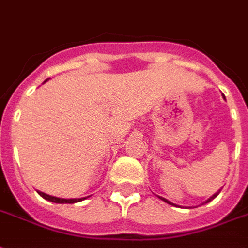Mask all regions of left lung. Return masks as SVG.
<instances>
[{"instance_id":"8db88e82","label":"left lung","mask_w":248,"mask_h":248,"mask_svg":"<svg viewBox=\"0 0 248 248\" xmlns=\"http://www.w3.org/2000/svg\"><path fill=\"white\" fill-rule=\"evenodd\" d=\"M220 191H221V190H218V191H217L216 194H213V195L211 196V198H209V199H208V200H205V202H204V203H209V202H211V200H213V199H215V198H216V196L218 195V194H220ZM160 198H161V196H160ZM161 199L164 200V202H166V203H168V204H171V205H175L174 203H171V202H169V200H166L165 198H161Z\"/></svg>"}]
</instances>
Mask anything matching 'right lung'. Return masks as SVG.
I'll list each match as a JSON object with an SVG mask.
<instances>
[{
	"instance_id": "obj_1",
	"label": "right lung",
	"mask_w": 248,
	"mask_h": 248,
	"mask_svg": "<svg viewBox=\"0 0 248 248\" xmlns=\"http://www.w3.org/2000/svg\"><path fill=\"white\" fill-rule=\"evenodd\" d=\"M45 82H48V79H46ZM37 194H39L41 198H44L45 200H49V202H53V203H60V204L78 203V202H82V200L86 199V198H82V199H80V198H79V199H62V198H56V196L48 195V194H45V192H41V191H37ZM87 198H88V196H87Z\"/></svg>"
}]
</instances>
